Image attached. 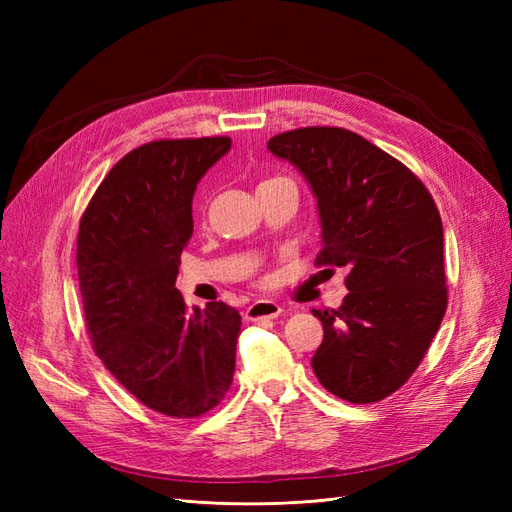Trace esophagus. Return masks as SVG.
<instances>
[{
    "instance_id": "34e87169",
    "label": "esophagus",
    "mask_w": 512,
    "mask_h": 512,
    "mask_svg": "<svg viewBox=\"0 0 512 512\" xmlns=\"http://www.w3.org/2000/svg\"><path fill=\"white\" fill-rule=\"evenodd\" d=\"M284 312V309L277 305L275 301L260 299L254 301L250 307L245 309V320H262V318H277Z\"/></svg>"
}]
</instances>
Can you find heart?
I'll return each instance as SVG.
<instances>
[{
	"mask_svg": "<svg viewBox=\"0 0 512 512\" xmlns=\"http://www.w3.org/2000/svg\"><path fill=\"white\" fill-rule=\"evenodd\" d=\"M275 179H282V177H269V179H262V181H260V185H262V183H271V181H275Z\"/></svg>",
	"mask_w": 512,
	"mask_h": 512,
	"instance_id": "obj_1",
	"label": "heart"
}]
</instances>
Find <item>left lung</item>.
I'll return each instance as SVG.
<instances>
[{"label":"left lung","instance_id":"obj_1","mask_svg":"<svg viewBox=\"0 0 512 512\" xmlns=\"http://www.w3.org/2000/svg\"><path fill=\"white\" fill-rule=\"evenodd\" d=\"M267 149L312 185L316 267L344 269L350 290L339 309H314L324 327L314 374L335 397L374 404L408 382L446 312L438 207L406 164L346 128L288 130Z\"/></svg>","mask_w":512,"mask_h":512}]
</instances>
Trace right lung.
<instances>
[{
    "mask_svg": "<svg viewBox=\"0 0 512 512\" xmlns=\"http://www.w3.org/2000/svg\"><path fill=\"white\" fill-rule=\"evenodd\" d=\"M228 136L162 138L126 153L81 215L76 267L91 346L143 406L196 418L235 376L241 316L211 301L190 312L175 288L192 237L196 183Z\"/></svg>",
    "mask_w": 512,
    "mask_h": 512,
    "instance_id": "1",
    "label": "right lung"
}]
</instances>
